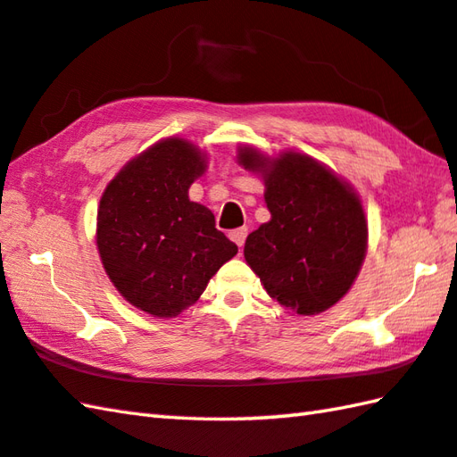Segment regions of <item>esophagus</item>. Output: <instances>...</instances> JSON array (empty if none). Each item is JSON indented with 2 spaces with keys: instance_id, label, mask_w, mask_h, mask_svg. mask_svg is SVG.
Wrapping results in <instances>:
<instances>
[{
  "instance_id": "34e87169",
  "label": "esophagus",
  "mask_w": 457,
  "mask_h": 457,
  "mask_svg": "<svg viewBox=\"0 0 457 457\" xmlns=\"http://www.w3.org/2000/svg\"><path fill=\"white\" fill-rule=\"evenodd\" d=\"M246 235H248V228L246 227H243V228H237V230H232L230 232V240L232 243H235L240 251H243V246H245V240H246Z\"/></svg>"
}]
</instances>
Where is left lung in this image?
<instances>
[{
	"label": "left lung",
	"mask_w": 457,
	"mask_h": 457,
	"mask_svg": "<svg viewBox=\"0 0 457 457\" xmlns=\"http://www.w3.org/2000/svg\"><path fill=\"white\" fill-rule=\"evenodd\" d=\"M264 180L270 220L246 237L245 258L269 296L296 314L334 306L354 284L368 248L362 201L346 180L304 153L264 157L238 149Z\"/></svg>",
	"instance_id": "obj_1"
}]
</instances>
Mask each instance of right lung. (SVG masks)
Listing matches in <instances>:
<instances>
[{
    "label": "right lung",
    "instance_id": "add662e5",
    "mask_svg": "<svg viewBox=\"0 0 457 457\" xmlns=\"http://www.w3.org/2000/svg\"><path fill=\"white\" fill-rule=\"evenodd\" d=\"M206 169L193 143L169 137L137 154L101 196L97 248L107 277L143 312L173 318L193 306L238 246L214 214L188 199Z\"/></svg>",
    "mask_w": 457,
    "mask_h": 457
}]
</instances>
